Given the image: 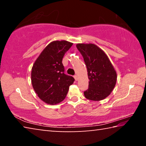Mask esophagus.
I'll list each match as a JSON object with an SVG mask.
<instances>
[{"instance_id": "1", "label": "esophagus", "mask_w": 146, "mask_h": 146, "mask_svg": "<svg viewBox=\"0 0 146 146\" xmlns=\"http://www.w3.org/2000/svg\"><path fill=\"white\" fill-rule=\"evenodd\" d=\"M74 78L75 79V80H78V76L77 75H74Z\"/></svg>"}]
</instances>
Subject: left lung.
<instances>
[{"label": "left lung", "mask_w": 146, "mask_h": 146, "mask_svg": "<svg viewBox=\"0 0 146 146\" xmlns=\"http://www.w3.org/2000/svg\"><path fill=\"white\" fill-rule=\"evenodd\" d=\"M87 67L89 88L84 92L88 100L99 101L106 98L114 89L117 73L106 54L93 44H77Z\"/></svg>", "instance_id": "obj_1"}]
</instances>
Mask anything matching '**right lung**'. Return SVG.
Masks as SVG:
<instances>
[{
    "instance_id": "right-lung-1",
    "label": "right lung",
    "mask_w": 146,
    "mask_h": 146,
    "mask_svg": "<svg viewBox=\"0 0 146 146\" xmlns=\"http://www.w3.org/2000/svg\"><path fill=\"white\" fill-rule=\"evenodd\" d=\"M73 43L53 41L47 46L31 69V83L38 97L49 104H56L66 98L75 81L64 73L62 58Z\"/></svg>"
}]
</instances>
